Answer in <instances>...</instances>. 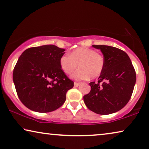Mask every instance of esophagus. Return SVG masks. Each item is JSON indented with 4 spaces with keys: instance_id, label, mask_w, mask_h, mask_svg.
Segmentation results:
<instances>
[{
    "instance_id": "34e87169",
    "label": "esophagus",
    "mask_w": 149,
    "mask_h": 149,
    "mask_svg": "<svg viewBox=\"0 0 149 149\" xmlns=\"http://www.w3.org/2000/svg\"><path fill=\"white\" fill-rule=\"evenodd\" d=\"M79 84H80V83H79V82H74V86L75 87L79 86Z\"/></svg>"
}]
</instances>
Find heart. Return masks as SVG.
<instances>
[{
	"mask_svg": "<svg viewBox=\"0 0 149 149\" xmlns=\"http://www.w3.org/2000/svg\"><path fill=\"white\" fill-rule=\"evenodd\" d=\"M60 66L66 74H71L75 79H95L99 77L104 68V58L102 54L86 47H80L73 51L70 56L64 54L60 58Z\"/></svg>",
	"mask_w": 149,
	"mask_h": 149,
	"instance_id": "1",
	"label": "heart"
}]
</instances>
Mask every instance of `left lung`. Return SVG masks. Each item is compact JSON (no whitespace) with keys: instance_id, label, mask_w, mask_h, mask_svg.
<instances>
[{"instance_id":"left-lung-1","label":"left lung","mask_w":149,"mask_h":149,"mask_svg":"<svg viewBox=\"0 0 149 149\" xmlns=\"http://www.w3.org/2000/svg\"><path fill=\"white\" fill-rule=\"evenodd\" d=\"M93 47L102 52L104 68L98 82L90 83L91 91L84 96V101L96 113H113L130 99L136 80L135 70L129 56L122 50L106 45Z\"/></svg>"}]
</instances>
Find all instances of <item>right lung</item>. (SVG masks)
Segmentation results:
<instances>
[{"label":"right lung","instance_id":"add662e5","mask_svg":"<svg viewBox=\"0 0 149 149\" xmlns=\"http://www.w3.org/2000/svg\"><path fill=\"white\" fill-rule=\"evenodd\" d=\"M64 49L54 45L32 47L23 52L15 66L13 79L21 101L29 109L51 112L63 105L74 81L60 66Z\"/></svg>","mask_w":149,"mask_h":149}]
</instances>
